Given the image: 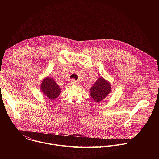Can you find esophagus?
Listing matches in <instances>:
<instances>
[{"label": "esophagus", "instance_id": "obj_1", "mask_svg": "<svg viewBox=\"0 0 159 159\" xmlns=\"http://www.w3.org/2000/svg\"><path fill=\"white\" fill-rule=\"evenodd\" d=\"M70 84L72 85H79V82H77L76 80H71L70 82Z\"/></svg>", "mask_w": 159, "mask_h": 159}]
</instances>
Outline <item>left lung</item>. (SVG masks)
Masks as SVG:
<instances>
[{"label":"left lung","instance_id":"8db88e82","mask_svg":"<svg viewBox=\"0 0 159 159\" xmlns=\"http://www.w3.org/2000/svg\"><path fill=\"white\" fill-rule=\"evenodd\" d=\"M90 96L96 102L104 100L111 92V87L109 82L103 77H99L90 88Z\"/></svg>","mask_w":159,"mask_h":159}]
</instances>
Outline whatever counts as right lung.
Segmentation results:
<instances>
[{"mask_svg": "<svg viewBox=\"0 0 159 159\" xmlns=\"http://www.w3.org/2000/svg\"><path fill=\"white\" fill-rule=\"evenodd\" d=\"M41 91L49 99H55L61 93V89L53 78L47 77L41 84Z\"/></svg>", "mask_w": 159, "mask_h": 159, "instance_id": "obj_1", "label": "right lung"}]
</instances>
